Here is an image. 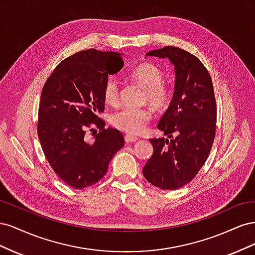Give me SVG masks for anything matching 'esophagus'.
<instances>
[{"instance_id": "34e87169", "label": "esophagus", "mask_w": 255, "mask_h": 255, "mask_svg": "<svg viewBox=\"0 0 255 255\" xmlns=\"http://www.w3.org/2000/svg\"><path fill=\"white\" fill-rule=\"evenodd\" d=\"M137 139H138V138H137L136 136H133V135H130V134H127V135L125 136V140H126V142H128V143H129V142H135V141H137Z\"/></svg>"}]
</instances>
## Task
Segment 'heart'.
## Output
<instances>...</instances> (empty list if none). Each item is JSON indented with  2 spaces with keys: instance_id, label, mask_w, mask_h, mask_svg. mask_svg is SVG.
I'll return each instance as SVG.
<instances>
[{
  "instance_id": "1",
  "label": "heart",
  "mask_w": 255,
  "mask_h": 255,
  "mask_svg": "<svg viewBox=\"0 0 255 255\" xmlns=\"http://www.w3.org/2000/svg\"><path fill=\"white\" fill-rule=\"evenodd\" d=\"M129 79L144 88L143 101L149 102L158 111L166 110L171 102L172 89L164 82L165 73L152 63H143L129 72ZM104 101L110 105L118 104L120 100V82L115 76H109L103 86ZM152 119L149 107H121L110 116L111 125L123 132L138 134L142 132Z\"/></svg>"
}]
</instances>
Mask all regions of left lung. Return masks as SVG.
<instances>
[{"label":"left lung","instance_id":"left-lung-1","mask_svg":"<svg viewBox=\"0 0 255 255\" xmlns=\"http://www.w3.org/2000/svg\"><path fill=\"white\" fill-rule=\"evenodd\" d=\"M146 55L171 60L175 88L172 101L157 125L170 139L151 138L153 154L142 173L154 186L174 190L194 179L210 155L217 121L214 86L201 60L181 48L167 45Z\"/></svg>","mask_w":255,"mask_h":255}]
</instances>
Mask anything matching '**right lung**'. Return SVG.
Returning <instances> with one entry per match:
<instances>
[{
  "mask_svg": "<svg viewBox=\"0 0 255 255\" xmlns=\"http://www.w3.org/2000/svg\"><path fill=\"white\" fill-rule=\"evenodd\" d=\"M123 64L119 53L80 51L59 63L43 85L38 138L54 172L72 188L83 189L101 180L125 145L120 130L105 128L99 117L104 112V82ZM87 130H95L94 143L84 140Z\"/></svg>",
  "mask_w": 255,
  "mask_h": 255,
  "instance_id": "1",
  "label": "right lung"
}]
</instances>
